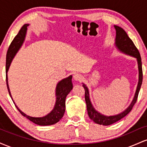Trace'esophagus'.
I'll list each match as a JSON object with an SVG mask.
<instances>
[{
	"instance_id": "34e87169",
	"label": "esophagus",
	"mask_w": 147,
	"mask_h": 147,
	"mask_svg": "<svg viewBox=\"0 0 147 147\" xmlns=\"http://www.w3.org/2000/svg\"><path fill=\"white\" fill-rule=\"evenodd\" d=\"M74 79L76 81H79V82H81V81L83 79V76H82L81 74H75L74 75Z\"/></svg>"
}]
</instances>
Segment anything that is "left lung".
Here are the masks:
<instances>
[{
	"instance_id": "1",
	"label": "left lung",
	"mask_w": 147,
	"mask_h": 147,
	"mask_svg": "<svg viewBox=\"0 0 147 147\" xmlns=\"http://www.w3.org/2000/svg\"><path fill=\"white\" fill-rule=\"evenodd\" d=\"M115 28L116 30V42L115 44L119 50L121 51L124 52V53L127 54V55H131V56L136 57L138 60V68H139V82H138V85L137 87V90H136V95H135L134 99H133L131 104L129 106L126 111L122 113L117 115L114 116H105L103 115L100 114L99 113L97 112L94 108L92 107V104L89 99V94L88 90L87 87L85 85H83V87L85 90V100L87 106V111L89 117L94 122L97 123L98 124H102V125H111V124H113V123L117 122L119 119L125 117L127 114H129L131 111L133 109V107L134 106L135 104L137 102L138 94H139L140 90V87L142 83V79H143V74H142V61L140 54L138 51V48L135 45L132 40L129 38L127 34L124 30L120 27L115 25Z\"/></svg>"
}]
</instances>
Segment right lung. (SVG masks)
<instances>
[{
    "label": "right lung",
    "mask_w": 147,
    "mask_h": 147,
    "mask_svg": "<svg viewBox=\"0 0 147 147\" xmlns=\"http://www.w3.org/2000/svg\"><path fill=\"white\" fill-rule=\"evenodd\" d=\"M28 26V24H25L23 25L19 30L18 33L17 34L13 41H11L9 48H8L7 52L6 55V73L8 71V69L11 63L12 59L16 55V52L21 48V46L23 44V41L26 34L27 27ZM6 83L7 87L8 92L11 98V94H10L9 86L7 84V75H6ZM72 88V76H70L68 78H65L59 82V83L57 84L56 88V104H55V108L48 115H45V117H32L30 116L27 115L24 113H23L16 105V107L17 108L18 111L21 113V114L23 116H24L28 119L29 120L34 123V124H38L41 126H48L52 125V124H56L61 119L63 116L64 113H65V97L68 95V94L70 92V90ZM12 99V98H11Z\"/></svg>",
    "instance_id": "right-lung-1"
}]
</instances>
